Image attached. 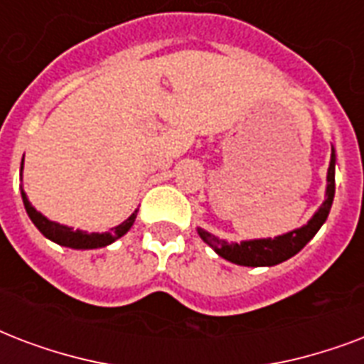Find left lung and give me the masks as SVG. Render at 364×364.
<instances>
[{"mask_svg":"<svg viewBox=\"0 0 364 364\" xmlns=\"http://www.w3.org/2000/svg\"><path fill=\"white\" fill-rule=\"evenodd\" d=\"M334 171H336V154H334V148H332L331 163H328V171H326L325 201L315 210L308 224H304L302 228H296L292 232H287L273 239H247V241H241V243H228L226 239L216 237V235L203 230V228H197V233L216 255L222 256L224 260L232 262V264L249 267L277 266L281 262L289 260L294 255H298L314 239L315 233L319 232L321 226L328 218L332 201H334Z\"/></svg>","mask_w":364,"mask_h":364,"instance_id":"8db88e82","label":"left lung"}]
</instances>
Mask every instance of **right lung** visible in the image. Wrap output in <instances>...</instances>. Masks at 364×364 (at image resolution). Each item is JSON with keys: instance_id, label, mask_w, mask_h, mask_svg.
<instances>
[{"instance_id": "obj_1", "label": "right lung", "mask_w": 364, "mask_h": 364, "mask_svg": "<svg viewBox=\"0 0 364 364\" xmlns=\"http://www.w3.org/2000/svg\"><path fill=\"white\" fill-rule=\"evenodd\" d=\"M22 168H24V157H22V165H21V180H22ZM22 203H24V208H26L28 216L30 220L33 222V226L38 228L39 232L43 233L45 237L50 239L53 243L60 245V247H68V249H75V250H89V249H102V247H108L114 241H117L119 237H123L131 226L136 220L138 208L134 213L127 218L125 222H121L119 226L112 228L109 232L98 233V232H83V230H74V228L64 226V224H58V222L49 220L47 216L36 210L32 207V203L28 201V196L24 188L21 190Z\"/></svg>"}]
</instances>
